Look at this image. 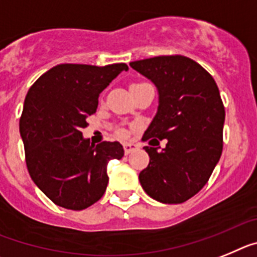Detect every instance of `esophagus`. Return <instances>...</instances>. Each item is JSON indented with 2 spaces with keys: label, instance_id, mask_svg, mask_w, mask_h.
I'll use <instances>...</instances> for the list:
<instances>
[{
  "label": "esophagus",
  "instance_id": "esophagus-1",
  "mask_svg": "<svg viewBox=\"0 0 257 257\" xmlns=\"http://www.w3.org/2000/svg\"><path fill=\"white\" fill-rule=\"evenodd\" d=\"M122 147H124V153H125L126 155H128V154H131L132 151H135L136 149H137V146H136V145H133V144H124V145H122Z\"/></svg>",
  "mask_w": 257,
  "mask_h": 257
}]
</instances>
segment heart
Returning a JSON list of instances; mask_svg holds the SVG:
<instances>
[{
	"label": "heart",
	"instance_id": "obj_1",
	"mask_svg": "<svg viewBox=\"0 0 257 257\" xmlns=\"http://www.w3.org/2000/svg\"><path fill=\"white\" fill-rule=\"evenodd\" d=\"M146 84H144V82H137V84H132L131 88H129V90H131V94H133V93H136V91L138 90V89H141L142 86H145ZM115 135L117 136L119 138H124L126 137V131L124 128H116L115 129Z\"/></svg>",
	"mask_w": 257,
	"mask_h": 257
}]
</instances>
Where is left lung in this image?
Returning a JSON list of instances; mask_svg holds the SVG:
<instances>
[{
    "label": "left lung",
    "instance_id": "obj_1",
    "mask_svg": "<svg viewBox=\"0 0 257 257\" xmlns=\"http://www.w3.org/2000/svg\"><path fill=\"white\" fill-rule=\"evenodd\" d=\"M131 67L159 91L158 112L142 140L167 141L160 151L145 147L150 163L140 182L158 202H186L208 182L221 156L225 108L220 91L213 77L184 55L149 58Z\"/></svg>",
    "mask_w": 257,
    "mask_h": 257
}]
</instances>
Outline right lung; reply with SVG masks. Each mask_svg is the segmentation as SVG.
Here are the masks:
<instances>
[{
  "label": "right lung",
  "mask_w": 257,
  "mask_h": 257,
  "mask_svg": "<svg viewBox=\"0 0 257 257\" xmlns=\"http://www.w3.org/2000/svg\"><path fill=\"white\" fill-rule=\"evenodd\" d=\"M121 71H128L125 63L58 64L27 93L19 120L27 168L57 206L81 211L98 202L108 184L107 164L124 156L119 142L94 146L81 133L99 94Z\"/></svg>",
  "instance_id": "1"
}]
</instances>
